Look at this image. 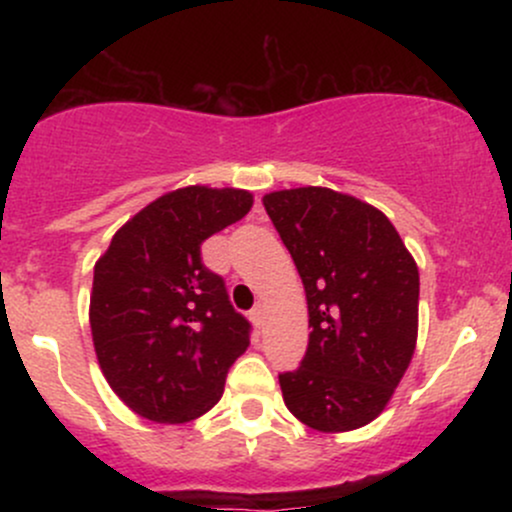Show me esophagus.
Here are the masks:
<instances>
[{
	"label": "esophagus",
	"mask_w": 512,
	"mask_h": 512,
	"mask_svg": "<svg viewBox=\"0 0 512 512\" xmlns=\"http://www.w3.org/2000/svg\"><path fill=\"white\" fill-rule=\"evenodd\" d=\"M250 320H252V325H255V327H262V322H264V308H262V305H255V308L250 310Z\"/></svg>",
	"instance_id": "esophagus-1"
}]
</instances>
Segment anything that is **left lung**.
Listing matches in <instances>:
<instances>
[{
	"label": "left lung",
	"mask_w": 512,
	"mask_h": 512,
	"mask_svg": "<svg viewBox=\"0 0 512 512\" xmlns=\"http://www.w3.org/2000/svg\"><path fill=\"white\" fill-rule=\"evenodd\" d=\"M308 301L301 366L279 375L298 421L322 433L370 424L402 380L419 332V269L380 209L330 187L264 195Z\"/></svg>",
	"instance_id": "1"
}]
</instances>
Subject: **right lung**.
<instances>
[{
    "label": "right lung",
    "instance_id": "obj_1",
    "mask_svg": "<svg viewBox=\"0 0 512 512\" xmlns=\"http://www.w3.org/2000/svg\"><path fill=\"white\" fill-rule=\"evenodd\" d=\"M236 187L190 185L132 216L96 262L93 346L113 392L156 424H187L219 402L250 322L204 267L202 243L248 214Z\"/></svg>",
    "mask_w": 512,
    "mask_h": 512
}]
</instances>
